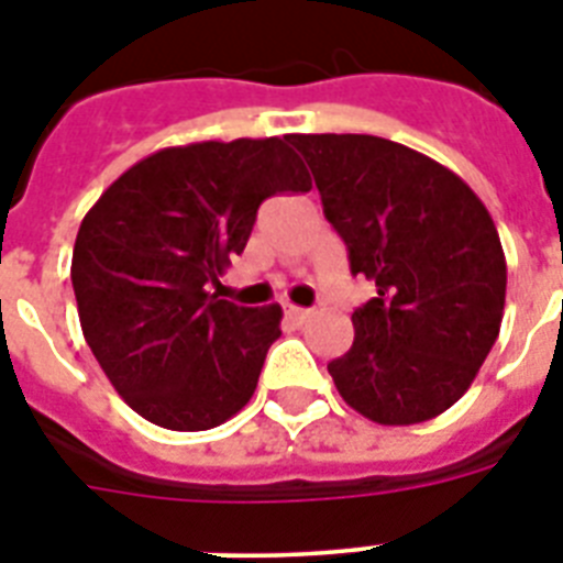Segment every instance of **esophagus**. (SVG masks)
Masks as SVG:
<instances>
[{"label": "esophagus", "mask_w": 563, "mask_h": 563, "mask_svg": "<svg viewBox=\"0 0 563 563\" xmlns=\"http://www.w3.org/2000/svg\"><path fill=\"white\" fill-rule=\"evenodd\" d=\"M286 316H289V321H295V324H303V321H307L309 316H312V312H309V309H303V307H286Z\"/></svg>", "instance_id": "esophagus-1"}]
</instances>
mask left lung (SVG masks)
<instances>
[{"mask_svg":"<svg viewBox=\"0 0 563 563\" xmlns=\"http://www.w3.org/2000/svg\"><path fill=\"white\" fill-rule=\"evenodd\" d=\"M351 272L376 283L353 347L327 365L344 402L383 427L438 418L479 374L503 324L497 224L455 172L371 134H291Z\"/></svg>","mask_w":563,"mask_h":563,"instance_id":"1","label":"left lung"}]
</instances>
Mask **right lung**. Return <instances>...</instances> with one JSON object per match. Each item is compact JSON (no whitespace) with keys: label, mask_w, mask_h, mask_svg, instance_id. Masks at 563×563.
I'll return each mask as SVG.
<instances>
[{"label":"right lung","mask_w":563,"mask_h":563,"mask_svg":"<svg viewBox=\"0 0 563 563\" xmlns=\"http://www.w3.org/2000/svg\"><path fill=\"white\" fill-rule=\"evenodd\" d=\"M309 189L286 136H242L161 148L92 203L73 251L78 318L136 415L201 432L254 397L283 309L239 307L207 283L245 251L265 198Z\"/></svg>","instance_id":"obj_1"}]
</instances>
